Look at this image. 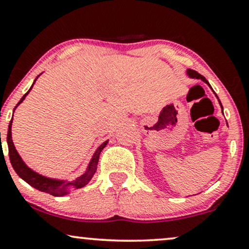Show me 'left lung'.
<instances>
[{
    "mask_svg": "<svg viewBox=\"0 0 249 249\" xmlns=\"http://www.w3.org/2000/svg\"><path fill=\"white\" fill-rule=\"evenodd\" d=\"M187 74H188V77H191V78H196V79H201L202 81H204V83H206L207 85H208V86H210L209 83H208V80H207L206 78L203 77V75H201L200 73H197L196 71L191 70V69H188V70H187ZM216 97H217V99H218V96H217V95H216ZM218 101H219V100H218ZM219 103H221V101H219ZM221 106H222V105H221ZM222 109H223V108H222Z\"/></svg>",
    "mask_w": 249,
    "mask_h": 249,
    "instance_id": "8db88e82",
    "label": "left lung"
}]
</instances>
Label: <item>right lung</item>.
Masks as SVG:
<instances>
[{"mask_svg":"<svg viewBox=\"0 0 249 249\" xmlns=\"http://www.w3.org/2000/svg\"><path fill=\"white\" fill-rule=\"evenodd\" d=\"M37 77H39V75H37ZM37 77L36 78V80H34V83L36 81ZM34 83H33V85H34ZM33 85L31 86L30 89H28V92L25 94L23 97H21L20 101L18 102V105L15 107V109L17 108V107L24 101L25 97H26L27 94L31 92V89H32ZM15 109H14V111H15ZM12 118H14V117H12ZM12 118H11L10 123H9L8 135H7L8 148H9V159H10L12 168H14L15 171L17 172V175L19 176V177L23 179V180L26 181L27 184L31 185L32 187L36 188V190H39L41 192H45V193L52 194V195H54V196H63V195H67L69 193V191H68L69 187L73 186L74 188H81V187H84L85 185H87L88 182H89V180L92 179V177L96 171L97 163H99L100 154H101L103 148L107 146V143H108V140L105 141V142H103L101 146L97 148L96 152L94 153L92 160H90L89 164H88L87 170L85 171L84 175H81L80 177L75 178L74 180H72V181L58 180V179L48 178V177H45V176H42V175H39L37 172L33 171L32 169L28 168V166L25 164L23 160H21V157L19 156V154H18L17 150H16L14 142H12V137H11Z\"/></svg>","mask_w":249,"mask_h":249,"instance_id":"1","label":"right lung"}]
</instances>
